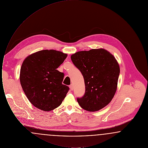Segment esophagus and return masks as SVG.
<instances>
[{"label":"esophagus","instance_id":"1","mask_svg":"<svg viewBox=\"0 0 148 148\" xmlns=\"http://www.w3.org/2000/svg\"><path fill=\"white\" fill-rule=\"evenodd\" d=\"M69 88H70L71 90H73V85H69Z\"/></svg>","mask_w":148,"mask_h":148}]
</instances>
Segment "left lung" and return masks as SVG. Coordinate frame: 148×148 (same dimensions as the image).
<instances>
[{
	"mask_svg": "<svg viewBox=\"0 0 148 148\" xmlns=\"http://www.w3.org/2000/svg\"><path fill=\"white\" fill-rule=\"evenodd\" d=\"M71 59L84 79L85 92L83 97L77 99L79 106L91 112L104 108L113 99L118 87L120 67L115 58L99 48L77 51Z\"/></svg>",
	"mask_w": 148,
	"mask_h": 148,
	"instance_id": "1",
	"label": "left lung"
}]
</instances>
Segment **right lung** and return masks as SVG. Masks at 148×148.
Returning <instances> with one entry per match:
<instances>
[{"instance_id":"add662e5","label":"right lung","mask_w":148,"mask_h":148,"mask_svg":"<svg viewBox=\"0 0 148 148\" xmlns=\"http://www.w3.org/2000/svg\"><path fill=\"white\" fill-rule=\"evenodd\" d=\"M68 55L56 50H42L27 56L20 71V82L29 101L45 112L60 106L69 89L62 84L64 73L56 69Z\"/></svg>"}]
</instances>
